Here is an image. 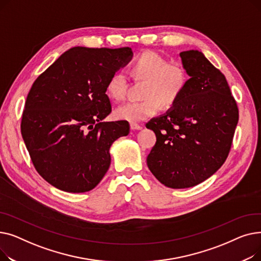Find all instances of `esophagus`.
Listing matches in <instances>:
<instances>
[{
	"instance_id": "1",
	"label": "esophagus",
	"mask_w": 261,
	"mask_h": 261,
	"mask_svg": "<svg viewBox=\"0 0 261 261\" xmlns=\"http://www.w3.org/2000/svg\"><path fill=\"white\" fill-rule=\"evenodd\" d=\"M130 128H131V130H141V129H142V126H140L139 123L131 122V123H130Z\"/></svg>"
}]
</instances>
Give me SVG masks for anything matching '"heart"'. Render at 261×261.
<instances>
[{"label": "heart", "mask_w": 261, "mask_h": 261, "mask_svg": "<svg viewBox=\"0 0 261 261\" xmlns=\"http://www.w3.org/2000/svg\"><path fill=\"white\" fill-rule=\"evenodd\" d=\"M131 75L135 80H145L141 101H130L115 110L120 120L141 121L153 116L163 108L173 106L187 86L188 75L180 63H171L158 51L148 49L141 53L131 64ZM129 82L122 71H115L107 82L109 97L120 101L125 99Z\"/></svg>", "instance_id": "obj_1"}]
</instances>
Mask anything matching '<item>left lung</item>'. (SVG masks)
Instances as JSON below:
<instances>
[{"label": "left lung", "instance_id": "8db88e82", "mask_svg": "<svg viewBox=\"0 0 261 261\" xmlns=\"http://www.w3.org/2000/svg\"><path fill=\"white\" fill-rule=\"evenodd\" d=\"M187 86L166 114L150 119L156 143L147 165L170 188L196 186L225 162L239 119V111L225 76L195 49L180 53Z\"/></svg>", "mask_w": 261, "mask_h": 261}]
</instances>
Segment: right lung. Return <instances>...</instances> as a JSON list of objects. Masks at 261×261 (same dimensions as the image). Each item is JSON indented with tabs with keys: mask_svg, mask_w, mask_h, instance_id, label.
I'll use <instances>...</instances> for the list:
<instances>
[{
	"mask_svg": "<svg viewBox=\"0 0 261 261\" xmlns=\"http://www.w3.org/2000/svg\"><path fill=\"white\" fill-rule=\"evenodd\" d=\"M132 55L130 47H72L35 80L21 133L36 170L54 187L86 193L108 171L110 147L130 126L103 121L112 111L106 87Z\"/></svg>",
	"mask_w": 261,
	"mask_h": 261,
	"instance_id": "right-lung-1",
	"label": "right lung"
}]
</instances>
